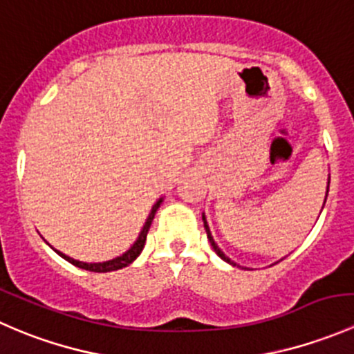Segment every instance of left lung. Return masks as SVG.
<instances>
[{"instance_id":"8db88e82","label":"left lung","mask_w":354,"mask_h":354,"mask_svg":"<svg viewBox=\"0 0 354 354\" xmlns=\"http://www.w3.org/2000/svg\"><path fill=\"white\" fill-rule=\"evenodd\" d=\"M327 192H329V185H327ZM202 219H203V227H205V231H207V238H209V241H210V245H212V248H214V252L217 253V255L221 257V259L224 260V262H227V263H231V266H236V263L233 262V260L230 259V257H226L223 253V250L219 248V246H217V243L216 241H214V238H212V234H210V230H209V224H207V219H205V216H202Z\"/></svg>"}]
</instances>
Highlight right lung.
<instances>
[{
	"instance_id": "right-lung-1",
	"label": "right lung",
	"mask_w": 354,
	"mask_h": 354,
	"mask_svg": "<svg viewBox=\"0 0 354 354\" xmlns=\"http://www.w3.org/2000/svg\"><path fill=\"white\" fill-rule=\"evenodd\" d=\"M160 202H162V198H159L157 202L154 203V207H152L151 214H149L147 221H145L144 227H142L140 234H138L137 241H135L133 245L130 246V248L127 250V252L123 253V255L116 257V259L113 260H106V262H97V263H87V262H80V260H75L71 259V257L65 255V253H62L59 250H55L56 253H58L59 257H63V259L66 260V262L73 263L75 267H80V269H85V270H91V272H111V270H118V269H123V267L130 266L131 262H133L135 259H137L138 255L142 253V250H144V245H145V240H147V233L149 230H151V224L152 221H154V216L157 212V209H159Z\"/></svg>"
}]
</instances>
